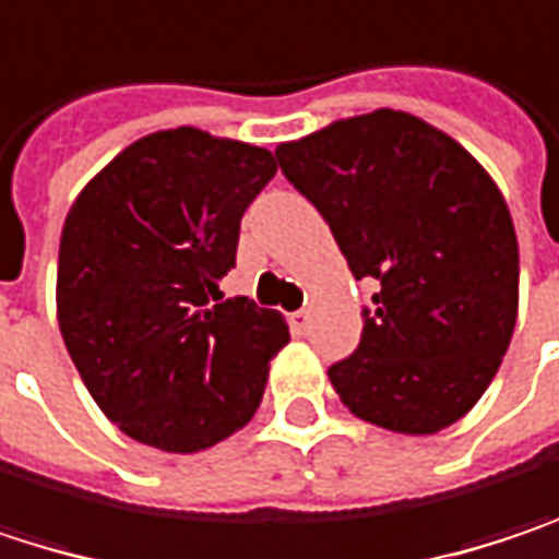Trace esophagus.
<instances>
[{
	"mask_svg": "<svg viewBox=\"0 0 559 559\" xmlns=\"http://www.w3.org/2000/svg\"><path fill=\"white\" fill-rule=\"evenodd\" d=\"M309 321H312V314L309 312L289 314V328H293V334H306V331H309Z\"/></svg>",
	"mask_w": 559,
	"mask_h": 559,
	"instance_id": "obj_1",
	"label": "esophagus"
}]
</instances>
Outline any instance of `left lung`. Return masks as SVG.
<instances>
[{
    "mask_svg": "<svg viewBox=\"0 0 559 559\" xmlns=\"http://www.w3.org/2000/svg\"><path fill=\"white\" fill-rule=\"evenodd\" d=\"M357 280L364 334L328 367L341 402L399 435H435L492 383L519 314V241L489 174L444 131L380 108L276 147Z\"/></svg>",
    "mask_w": 559,
    "mask_h": 559,
    "instance_id": "8db88e82",
    "label": "left lung"
}]
</instances>
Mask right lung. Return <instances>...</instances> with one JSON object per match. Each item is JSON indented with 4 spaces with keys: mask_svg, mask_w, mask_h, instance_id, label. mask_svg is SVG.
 <instances>
[{
    "mask_svg": "<svg viewBox=\"0 0 559 559\" xmlns=\"http://www.w3.org/2000/svg\"><path fill=\"white\" fill-rule=\"evenodd\" d=\"M273 174L263 147L174 128L124 147L76 195L57 321L90 395L128 438L192 454L257 412L289 328L247 296L222 299L218 280Z\"/></svg>",
    "mask_w": 559,
    "mask_h": 559,
    "instance_id": "right-lung-1",
    "label": "right lung"
}]
</instances>
